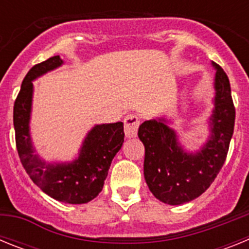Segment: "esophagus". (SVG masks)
<instances>
[{"label": "esophagus", "instance_id": "34e87169", "mask_svg": "<svg viewBox=\"0 0 249 249\" xmlns=\"http://www.w3.org/2000/svg\"><path fill=\"white\" fill-rule=\"evenodd\" d=\"M124 135L128 138H133L137 136L138 127H140V120L136 114H127L124 120Z\"/></svg>", "mask_w": 249, "mask_h": 249}]
</instances>
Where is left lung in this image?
Wrapping results in <instances>:
<instances>
[{
	"mask_svg": "<svg viewBox=\"0 0 249 249\" xmlns=\"http://www.w3.org/2000/svg\"><path fill=\"white\" fill-rule=\"evenodd\" d=\"M212 65L217 72L211 136L198 152H184L163 118L144 121L138 128V137L144 144V179L163 203L177 206L199 197L214 181L227 157L236 108L227 74L218 65Z\"/></svg>",
	"mask_w": 249,
	"mask_h": 249,
	"instance_id": "1",
	"label": "left lung"
}]
</instances>
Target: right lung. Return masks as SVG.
<instances>
[{
    "label": "right lung",
    "instance_id": "obj_1",
    "mask_svg": "<svg viewBox=\"0 0 249 249\" xmlns=\"http://www.w3.org/2000/svg\"><path fill=\"white\" fill-rule=\"evenodd\" d=\"M53 56L35 65L26 74L13 106V126L19 160L30 178L52 198L63 203L82 204L92 201L102 191L113 157L124 141L123 123L97 124L89 132L80 156L71 163H46L32 147L30 117L32 106V81L62 65Z\"/></svg>",
    "mask_w": 249,
    "mask_h": 249
}]
</instances>
